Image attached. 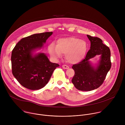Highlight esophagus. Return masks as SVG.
Wrapping results in <instances>:
<instances>
[{"label":"esophagus","mask_w":125,"mask_h":125,"mask_svg":"<svg viewBox=\"0 0 125 125\" xmlns=\"http://www.w3.org/2000/svg\"><path fill=\"white\" fill-rule=\"evenodd\" d=\"M62 68H64V69H68L69 67V66H68L67 65H62Z\"/></svg>","instance_id":"34e87169"}]
</instances>
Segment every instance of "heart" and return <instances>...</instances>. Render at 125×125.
I'll list each match as a JSON object with an SVG mask.
<instances>
[{"mask_svg": "<svg viewBox=\"0 0 125 125\" xmlns=\"http://www.w3.org/2000/svg\"><path fill=\"white\" fill-rule=\"evenodd\" d=\"M87 50L86 42L75 37H67L59 39L56 45L51 43L48 46L50 55L54 58H60L66 54L67 60L71 63H77L85 57Z\"/></svg>", "mask_w": 125, "mask_h": 125, "instance_id": "obj_1", "label": "heart"}]
</instances>
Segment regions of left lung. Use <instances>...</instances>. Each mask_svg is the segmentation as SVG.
I'll list each match as a JSON object with an SVG mask.
<instances>
[{"label": "left lung", "instance_id": "8db88e82", "mask_svg": "<svg viewBox=\"0 0 125 125\" xmlns=\"http://www.w3.org/2000/svg\"><path fill=\"white\" fill-rule=\"evenodd\" d=\"M87 37L91 41L90 49L84 59L72 67L75 71L72 82L77 89L82 91H91L99 87L111 67L109 48L104 44L99 38L90 35ZM96 55H101V59L97 67L94 68L89 60Z\"/></svg>", "mask_w": 125, "mask_h": 125}]
</instances>
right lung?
<instances>
[{
    "label": "right lung",
    "instance_id": "add662e5",
    "mask_svg": "<svg viewBox=\"0 0 125 125\" xmlns=\"http://www.w3.org/2000/svg\"><path fill=\"white\" fill-rule=\"evenodd\" d=\"M52 33L45 32L24 38L12 51V74L22 86L29 90H38L43 87L53 71L59 66L50 62L43 53L32 55V51L41 48Z\"/></svg>",
    "mask_w": 125,
    "mask_h": 125
}]
</instances>
